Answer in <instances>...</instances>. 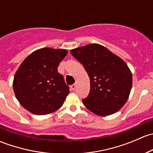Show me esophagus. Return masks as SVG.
<instances>
[{
	"instance_id": "1",
	"label": "esophagus",
	"mask_w": 153,
	"mask_h": 153,
	"mask_svg": "<svg viewBox=\"0 0 153 153\" xmlns=\"http://www.w3.org/2000/svg\"><path fill=\"white\" fill-rule=\"evenodd\" d=\"M76 86H77V84H72V85H71V89H72V90H75V88H76Z\"/></svg>"
}]
</instances>
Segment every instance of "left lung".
Segmentation results:
<instances>
[{
    "instance_id": "1",
    "label": "left lung",
    "mask_w": 153,
    "mask_h": 153,
    "mask_svg": "<svg viewBox=\"0 0 153 153\" xmlns=\"http://www.w3.org/2000/svg\"><path fill=\"white\" fill-rule=\"evenodd\" d=\"M81 63L90 79V92L83 104L100 116L112 115L123 107L130 93L132 76L126 63L98 44L70 51Z\"/></svg>"
}]
</instances>
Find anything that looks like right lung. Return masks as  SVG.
Wrapping results in <instances>:
<instances>
[{
    "label": "right lung",
    "instance_id": "right-lung-1",
    "mask_svg": "<svg viewBox=\"0 0 153 153\" xmlns=\"http://www.w3.org/2000/svg\"><path fill=\"white\" fill-rule=\"evenodd\" d=\"M67 55L63 49L42 48L21 63L13 80V89L20 104L35 115H47L61 107L69 88L58 72Z\"/></svg>",
    "mask_w": 153,
    "mask_h": 153
}]
</instances>
